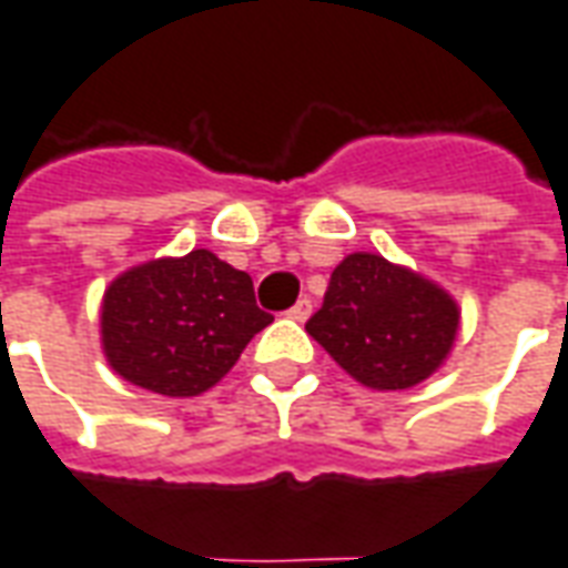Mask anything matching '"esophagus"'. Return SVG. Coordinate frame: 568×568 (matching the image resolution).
I'll list each match as a JSON object with an SVG mask.
<instances>
[{"mask_svg": "<svg viewBox=\"0 0 568 568\" xmlns=\"http://www.w3.org/2000/svg\"><path fill=\"white\" fill-rule=\"evenodd\" d=\"M287 315H291L293 322H306L308 315H312V300H308V296H303V300H296Z\"/></svg>", "mask_w": 568, "mask_h": 568, "instance_id": "esophagus-1", "label": "esophagus"}]
</instances>
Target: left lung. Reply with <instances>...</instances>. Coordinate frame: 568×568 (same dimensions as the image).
I'll return each mask as SVG.
<instances>
[{
    "label": "left lung",
    "instance_id": "left-lung-1",
    "mask_svg": "<svg viewBox=\"0 0 568 568\" xmlns=\"http://www.w3.org/2000/svg\"><path fill=\"white\" fill-rule=\"evenodd\" d=\"M455 300L374 253H352L331 275L306 331L346 374L371 389L426 381L457 334Z\"/></svg>",
    "mask_w": 568,
    "mask_h": 568
}]
</instances>
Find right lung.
Returning <instances> with one entry per match:
<instances>
[{
  "instance_id": "right-lung-1",
  "label": "right lung",
  "mask_w": 568,
  "mask_h": 568,
  "mask_svg": "<svg viewBox=\"0 0 568 568\" xmlns=\"http://www.w3.org/2000/svg\"><path fill=\"white\" fill-rule=\"evenodd\" d=\"M272 315L253 281L210 250L139 265L113 281L101 306L111 367L160 396H197L219 383Z\"/></svg>"
}]
</instances>
